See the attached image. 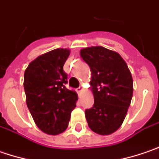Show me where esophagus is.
Segmentation results:
<instances>
[{
    "label": "esophagus",
    "mask_w": 159,
    "mask_h": 159,
    "mask_svg": "<svg viewBox=\"0 0 159 159\" xmlns=\"http://www.w3.org/2000/svg\"><path fill=\"white\" fill-rule=\"evenodd\" d=\"M83 91H84V88L82 86H80L78 89H77V93H78V95H81L82 93H83Z\"/></svg>",
    "instance_id": "esophagus-1"
}]
</instances>
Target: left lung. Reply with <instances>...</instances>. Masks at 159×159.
I'll return each mask as SVG.
<instances>
[{
  "label": "left lung",
  "instance_id": "8db88e82",
  "mask_svg": "<svg viewBox=\"0 0 159 159\" xmlns=\"http://www.w3.org/2000/svg\"><path fill=\"white\" fill-rule=\"evenodd\" d=\"M91 68L93 107L85 110L89 127L100 135H109L120 127L133 98V77L117 52L101 46L80 51Z\"/></svg>",
  "mask_w": 159,
  "mask_h": 159
}]
</instances>
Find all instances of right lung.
<instances>
[{"instance_id": "right-lung-1", "label": "right lung", "mask_w": 159, "mask_h": 159, "mask_svg": "<svg viewBox=\"0 0 159 159\" xmlns=\"http://www.w3.org/2000/svg\"><path fill=\"white\" fill-rule=\"evenodd\" d=\"M69 54L63 48L46 52L25 71L26 105L37 127L47 134L58 135L66 130L78 100L77 93L65 86L67 75L63 66Z\"/></svg>"}]
</instances>
